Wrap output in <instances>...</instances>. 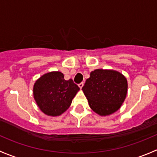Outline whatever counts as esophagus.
Listing matches in <instances>:
<instances>
[{"label": "esophagus", "mask_w": 157, "mask_h": 157, "mask_svg": "<svg viewBox=\"0 0 157 157\" xmlns=\"http://www.w3.org/2000/svg\"><path fill=\"white\" fill-rule=\"evenodd\" d=\"M83 85H84L83 82H81L80 84H78V87H79V88H82V87H83Z\"/></svg>", "instance_id": "34e87169"}]
</instances>
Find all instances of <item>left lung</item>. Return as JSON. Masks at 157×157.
I'll return each instance as SVG.
<instances>
[{"label":"left lung","instance_id":"left-lung-1","mask_svg":"<svg viewBox=\"0 0 157 157\" xmlns=\"http://www.w3.org/2000/svg\"><path fill=\"white\" fill-rule=\"evenodd\" d=\"M90 109L101 116L114 113L125 101L128 92L127 79L113 69L92 71L82 88Z\"/></svg>","mask_w":157,"mask_h":157}]
</instances>
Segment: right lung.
<instances>
[{
	"mask_svg": "<svg viewBox=\"0 0 157 157\" xmlns=\"http://www.w3.org/2000/svg\"><path fill=\"white\" fill-rule=\"evenodd\" d=\"M79 88L72 79L65 80L59 71L44 74L33 86V96L38 108L45 115L58 116L67 111Z\"/></svg>",
	"mask_w": 157,
	"mask_h": 157,
	"instance_id": "obj_1",
	"label": "right lung"
}]
</instances>
